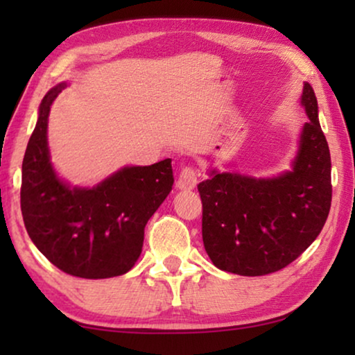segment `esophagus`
Returning a JSON list of instances; mask_svg holds the SVG:
<instances>
[{"instance_id": "1", "label": "esophagus", "mask_w": 355, "mask_h": 355, "mask_svg": "<svg viewBox=\"0 0 355 355\" xmlns=\"http://www.w3.org/2000/svg\"><path fill=\"white\" fill-rule=\"evenodd\" d=\"M198 182V174L192 166H184L179 173L176 187L179 191H192Z\"/></svg>"}]
</instances>
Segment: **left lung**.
Instances as JSON below:
<instances>
[{"instance_id":"obj_1","label":"left lung","mask_w":355,"mask_h":355,"mask_svg":"<svg viewBox=\"0 0 355 355\" xmlns=\"http://www.w3.org/2000/svg\"><path fill=\"white\" fill-rule=\"evenodd\" d=\"M309 116L293 171L271 179L211 171L198 184L203 245L213 265L242 276L275 273L317 239L331 207V158L317 96L305 82Z\"/></svg>"}]
</instances>
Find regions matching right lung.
Returning a JSON list of instances; mask_svg holds the SVG:
<instances>
[{"instance_id":"right-lung-1","label":"right lung","mask_w":355,"mask_h":355,"mask_svg":"<svg viewBox=\"0 0 355 355\" xmlns=\"http://www.w3.org/2000/svg\"><path fill=\"white\" fill-rule=\"evenodd\" d=\"M64 87L43 96L24 155V225L37 249L64 273L113 278L140 257L145 225L173 189L171 159L123 168L96 187L71 189L56 176L46 142L50 106Z\"/></svg>"}]
</instances>
